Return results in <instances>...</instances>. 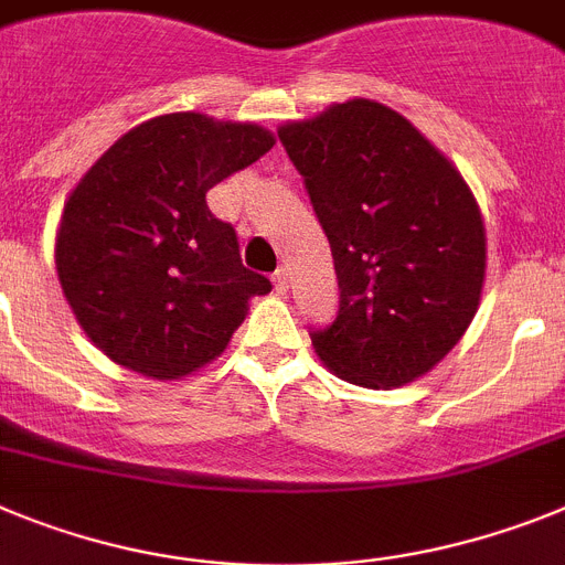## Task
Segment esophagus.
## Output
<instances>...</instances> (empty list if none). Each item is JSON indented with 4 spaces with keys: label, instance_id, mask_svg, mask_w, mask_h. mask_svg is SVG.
Instances as JSON below:
<instances>
[{
    "label": "esophagus",
    "instance_id": "esophagus-1",
    "mask_svg": "<svg viewBox=\"0 0 565 565\" xmlns=\"http://www.w3.org/2000/svg\"><path fill=\"white\" fill-rule=\"evenodd\" d=\"M273 284H276V289H278V292H287V269H284V267H278L276 269V273H273Z\"/></svg>",
    "mask_w": 565,
    "mask_h": 565
}]
</instances>
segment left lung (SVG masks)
<instances>
[{
  "instance_id": "obj_1",
  "label": "left lung",
  "mask_w": 565,
  "mask_h": 565,
  "mask_svg": "<svg viewBox=\"0 0 565 565\" xmlns=\"http://www.w3.org/2000/svg\"><path fill=\"white\" fill-rule=\"evenodd\" d=\"M278 139L330 238L341 307L312 350L341 381L395 390L469 330L487 278V227L458 167L372 99L284 121Z\"/></svg>"
}]
</instances>
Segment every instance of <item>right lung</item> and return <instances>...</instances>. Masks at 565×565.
Wrapping results in <instances>:
<instances>
[{
    "label": "right lung",
    "instance_id": "add662e5",
    "mask_svg": "<svg viewBox=\"0 0 565 565\" xmlns=\"http://www.w3.org/2000/svg\"><path fill=\"white\" fill-rule=\"evenodd\" d=\"M255 121L164 113L113 141L78 179L56 230V273L78 327L113 364L179 381L227 350L273 284L242 264L207 190L262 159Z\"/></svg>",
    "mask_w": 565,
    "mask_h": 565
}]
</instances>
